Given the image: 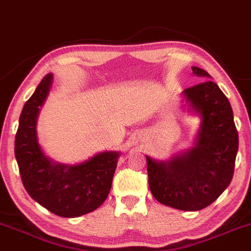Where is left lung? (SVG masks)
<instances>
[{
	"instance_id": "8db88e82",
	"label": "left lung",
	"mask_w": 251,
	"mask_h": 251,
	"mask_svg": "<svg viewBox=\"0 0 251 251\" xmlns=\"http://www.w3.org/2000/svg\"><path fill=\"white\" fill-rule=\"evenodd\" d=\"M203 79L209 74L193 66ZM201 116L195 147L168 162L147 159L149 185L160 203L175 209H203L225 192L232 179L238 134L228 98L216 83L206 79L183 91Z\"/></svg>"
}]
</instances>
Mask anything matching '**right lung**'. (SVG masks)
<instances>
[{"label":"right lung","mask_w":251,"mask_h":251,"mask_svg":"<svg viewBox=\"0 0 251 251\" xmlns=\"http://www.w3.org/2000/svg\"><path fill=\"white\" fill-rule=\"evenodd\" d=\"M52 75L44 76L24 104L15 137L23 186L41 206L62 217H77L100 207L110 193L118 153L104 152L77 166L53 164L43 154L36 137V119Z\"/></svg>","instance_id":"add662e5"}]
</instances>
